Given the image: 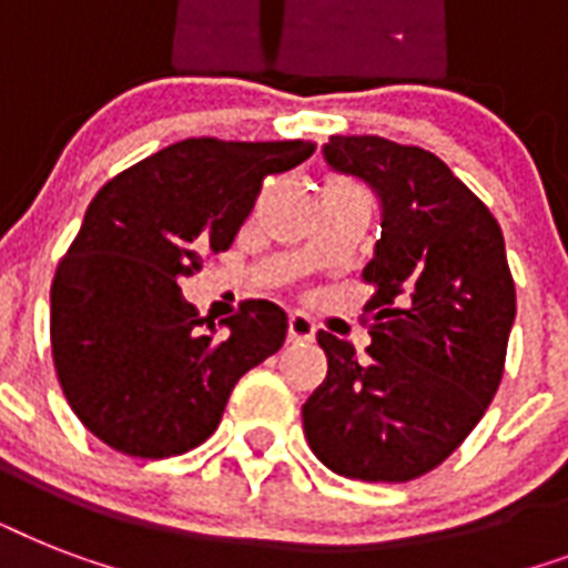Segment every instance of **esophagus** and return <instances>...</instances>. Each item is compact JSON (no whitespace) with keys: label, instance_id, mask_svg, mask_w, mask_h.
Returning <instances> with one entry per match:
<instances>
[{"label":"esophagus","instance_id":"esophagus-1","mask_svg":"<svg viewBox=\"0 0 568 568\" xmlns=\"http://www.w3.org/2000/svg\"><path fill=\"white\" fill-rule=\"evenodd\" d=\"M288 338L292 342H312L315 338V321L306 312H292L288 315Z\"/></svg>","mask_w":568,"mask_h":568}]
</instances>
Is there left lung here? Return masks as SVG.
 <instances>
[{
  "mask_svg": "<svg viewBox=\"0 0 568 568\" xmlns=\"http://www.w3.org/2000/svg\"><path fill=\"white\" fill-rule=\"evenodd\" d=\"M324 159L372 185L383 221L363 271L368 356L321 329L327 377L303 404V433L336 475L406 484L463 445L501 386L516 318L501 226L422 146L333 135Z\"/></svg>",
  "mask_w": 568,
  "mask_h": 568,
  "instance_id": "1",
  "label": "left lung"
}]
</instances>
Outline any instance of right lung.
Listing matches in <instances>:
<instances>
[{"label": "right lung", "instance_id": "right-lung-1", "mask_svg": "<svg viewBox=\"0 0 568 568\" xmlns=\"http://www.w3.org/2000/svg\"><path fill=\"white\" fill-rule=\"evenodd\" d=\"M312 141L189 138L97 191L52 280V356L67 404L109 448L162 459L217 430L232 388L285 342L271 301L200 318L180 280L223 253L262 182L306 162Z\"/></svg>", "mask_w": 568, "mask_h": 568}]
</instances>
